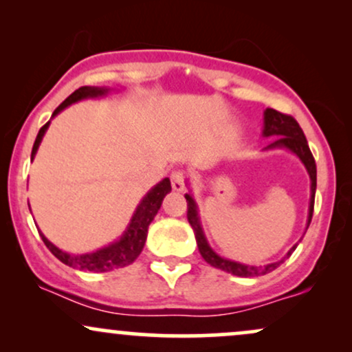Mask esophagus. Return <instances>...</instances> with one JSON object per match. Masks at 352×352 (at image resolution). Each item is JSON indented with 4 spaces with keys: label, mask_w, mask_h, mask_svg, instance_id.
Wrapping results in <instances>:
<instances>
[{
    "label": "esophagus",
    "mask_w": 352,
    "mask_h": 352,
    "mask_svg": "<svg viewBox=\"0 0 352 352\" xmlns=\"http://www.w3.org/2000/svg\"><path fill=\"white\" fill-rule=\"evenodd\" d=\"M170 182H172V188L175 192H182L185 188V173L182 170H173L170 173Z\"/></svg>",
    "instance_id": "1"
}]
</instances>
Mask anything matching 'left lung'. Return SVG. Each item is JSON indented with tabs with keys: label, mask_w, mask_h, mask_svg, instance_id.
I'll list each match as a JSON object with an SVG mask.
<instances>
[{
	"label": "left lung",
	"mask_w": 352,
	"mask_h": 352,
	"mask_svg": "<svg viewBox=\"0 0 352 352\" xmlns=\"http://www.w3.org/2000/svg\"><path fill=\"white\" fill-rule=\"evenodd\" d=\"M263 137H278L272 144L266 145L265 151H278V148H286V151L293 152L298 159L301 160L302 165L308 170L309 180H311V197H309V210H308V221H306V230H308L311 218H313V208H314V193H316V162H314L313 153L309 151L308 140H306L305 134H302L300 124L293 119L292 116L281 114V112L274 111V109H266L263 114ZM185 199H187V218L188 223L192 225L193 233H195L197 245H199V252L204 260L208 265H212L213 268L223 270V272L235 274V276H261V274L272 273L273 270H276L286 258L292 256V253L296 250V245H293L289 248V252L281 258L280 261H274V263H268L263 266H253V265H245L240 261L228 260V258L220 256L215 253V250L208 245L207 236H205L204 228H201L200 217H199V207H197V201L193 200V197L190 193H185Z\"/></svg>",
	"instance_id": "8db88e82"
}]
</instances>
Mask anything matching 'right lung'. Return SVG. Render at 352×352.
Returning a JSON list of instances; mask_svg holds the SVG:
<instances>
[{
    "label": "right lung",
    "mask_w": 352,
    "mask_h": 352,
    "mask_svg": "<svg viewBox=\"0 0 352 352\" xmlns=\"http://www.w3.org/2000/svg\"><path fill=\"white\" fill-rule=\"evenodd\" d=\"M109 91H111L109 87H94V86L79 87L78 91L72 92L69 98L64 100V102L60 104L54 112H52V117H56L59 112H63L64 109L69 107L71 104L78 102V100L100 98V96L109 94ZM50 124L51 120L39 129L38 137H36L34 145H33V152H31V160L34 159L36 152H38L39 148V144H41L43 137L46 134ZM170 190H172V185L168 179H164L157 185H153V187L145 193V197L140 200V204L137 205L134 215H132L127 228H125V232L120 235V238H117V240L112 241L111 245L96 250V252L92 253L72 254V253L63 252V250L58 248L56 245H52L51 241L43 235L41 230H39V235H41L44 245L50 248V252L54 254L59 261H63L64 265L71 266V268L82 270V272H92V273H106L116 268H124V266L134 263L137 256H139L140 252H142L145 240H147L148 225L152 223L153 217H155L157 212L160 210L162 200Z\"/></svg>",
    "instance_id": "1"
}]
</instances>
